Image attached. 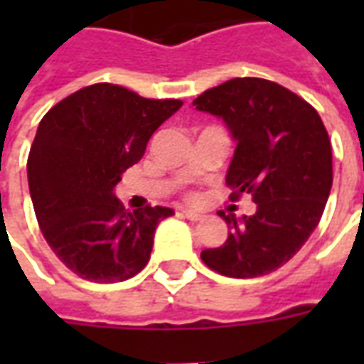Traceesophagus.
Wrapping results in <instances>:
<instances>
[{
    "label": "esophagus",
    "mask_w": 364,
    "mask_h": 364,
    "mask_svg": "<svg viewBox=\"0 0 364 364\" xmlns=\"http://www.w3.org/2000/svg\"><path fill=\"white\" fill-rule=\"evenodd\" d=\"M181 213H183V216H185V218H189V220H193V222H197V220H200V218H203V214H200V213H195V210H187V208H183Z\"/></svg>",
    "instance_id": "obj_1"
}]
</instances>
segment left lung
Masks as SVG:
<instances>
[{"label":"left lung","mask_w":364,"mask_h":364,"mask_svg":"<svg viewBox=\"0 0 364 364\" xmlns=\"http://www.w3.org/2000/svg\"><path fill=\"white\" fill-rule=\"evenodd\" d=\"M193 105L224 120L236 142L226 173L232 200L252 193L257 205L242 218L218 213L228 240L200 259L234 279L273 273L306 244L323 214L333 183L328 130L312 105L261 77H234Z\"/></svg>","instance_id":"obj_1"}]
</instances>
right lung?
<instances>
[{"mask_svg": "<svg viewBox=\"0 0 364 364\" xmlns=\"http://www.w3.org/2000/svg\"><path fill=\"white\" fill-rule=\"evenodd\" d=\"M181 105L95 83L41 120L27 161L28 191L44 240L82 279L120 282L146 267L156 228L173 208L127 213L114 187Z\"/></svg>", "mask_w": 364, "mask_h": 364, "instance_id": "obj_1", "label": "right lung"}]
</instances>
